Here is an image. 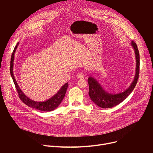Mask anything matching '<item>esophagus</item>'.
I'll list each match as a JSON object with an SVG mask.
<instances>
[{"label":"esophagus","instance_id":"1","mask_svg":"<svg viewBox=\"0 0 153 153\" xmlns=\"http://www.w3.org/2000/svg\"><path fill=\"white\" fill-rule=\"evenodd\" d=\"M77 77L78 79H83L84 77V75L82 73H79L77 75Z\"/></svg>","mask_w":153,"mask_h":153}]
</instances>
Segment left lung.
I'll return each instance as SVG.
<instances>
[{
    "label": "left lung",
    "mask_w": 153,
    "mask_h": 153,
    "mask_svg": "<svg viewBox=\"0 0 153 153\" xmlns=\"http://www.w3.org/2000/svg\"><path fill=\"white\" fill-rule=\"evenodd\" d=\"M131 46L133 47L136 60V68L134 79L128 88L123 92L118 94H110L106 92L100 84L93 77L88 79L89 85V96L91 100L97 106L102 108H110L116 106L123 102L131 93L137 84L140 68V56L136 43L131 42Z\"/></svg>",
    "instance_id": "8db88e82"
}]
</instances>
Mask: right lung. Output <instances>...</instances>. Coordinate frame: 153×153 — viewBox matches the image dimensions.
Here are the masks:
<instances>
[{
	"instance_id": "1",
	"label": "right lung",
	"mask_w": 153,
	"mask_h": 153,
	"mask_svg": "<svg viewBox=\"0 0 153 153\" xmlns=\"http://www.w3.org/2000/svg\"><path fill=\"white\" fill-rule=\"evenodd\" d=\"M19 45V42L17 43V45L15 47L13 52L11 55V62H10V74L12 77V79L13 80L14 83L16 86V89L18 93V95L19 96V98L20 100L22 101L25 104L28 105V106L35 108L36 110L42 111H51L56 108L58 107V106L60 104L61 102L63 99L65 93H66L67 89L68 86V83H66L65 85H63L61 88L59 90V91L52 97L49 99L48 100L44 101V102H36L34 101L30 98H28L27 96L24 94V93L22 92L19 88V86L16 80V79L14 77V74H13V65H14V54L17 48V46Z\"/></svg>"
}]
</instances>
